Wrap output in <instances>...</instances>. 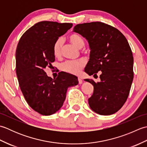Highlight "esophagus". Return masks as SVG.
I'll list each match as a JSON object with an SVG mask.
<instances>
[{"instance_id":"1","label":"esophagus","mask_w":147,"mask_h":147,"mask_svg":"<svg viewBox=\"0 0 147 147\" xmlns=\"http://www.w3.org/2000/svg\"><path fill=\"white\" fill-rule=\"evenodd\" d=\"M78 82H79V84H82L83 83V80L80 77H78Z\"/></svg>"}]
</instances>
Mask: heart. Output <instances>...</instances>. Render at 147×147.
I'll list each match as a JSON object with an SVG mask.
<instances>
[{
    "label": "heart",
    "mask_w": 147,
    "mask_h": 147,
    "mask_svg": "<svg viewBox=\"0 0 147 147\" xmlns=\"http://www.w3.org/2000/svg\"><path fill=\"white\" fill-rule=\"evenodd\" d=\"M69 42L77 48L82 49L85 45V42L83 38L77 33H73L69 36ZM62 40L57 39L55 42L53 46V54L55 57H60L61 54V49L62 46ZM85 66V62L83 61H66L61 65V70L67 73L77 74L80 73L82 69Z\"/></svg>",
    "instance_id": "1"
}]
</instances>
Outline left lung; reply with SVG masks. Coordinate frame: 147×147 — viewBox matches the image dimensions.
I'll return each instance as SVG.
<instances>
[{"mask_svg": "<svg viewBox=\"0 0 147 147\" xmlns=\"http://www.w3.org/2000/svg\"><path fill=\"white\" fill-rule=\"evenodd\" d=\"M73 32L88 42L85 73L94 76L101 71L100 82L85 80L94 88L88 98L90 107L100 115L115 113L126 102L133 80V56L127 40L120 31L102 22L77 24Z\"/></svg>", "mask_w": 147, "mask_h": 147, "instance_id": "left-lung-1", "label": "left lung"}]
</instances>
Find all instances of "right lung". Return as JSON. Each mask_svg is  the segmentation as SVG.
Returning <instances> with one entry per match:
<instances>
[{
  "mask_svg": "<svg viewBox=\"0 0 147 147\" xmlns=\"http://www.w3.org/2000/svg\"><path fill=\"white\" fill-rule=\"evenodd\" d=\"M72 23L41 21L24 33L16 52V71L24 98L34 111L43 115L57 112L63 105L67 88L78 84V78L60 72L52 79L45 71L55 61L53 46Z\"/></svg>",
  "mask_w": 147,
  "mask_h": 147,
  "instance_id": "right-lung-1",
  "label": "right lung"
}]
</instances>
